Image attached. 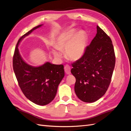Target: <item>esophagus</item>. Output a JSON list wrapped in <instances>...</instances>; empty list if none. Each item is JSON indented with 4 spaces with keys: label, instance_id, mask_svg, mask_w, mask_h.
Returning a JSON list of instances; mask_svg holds the SVG:
<instances>
[{
    "label": "esophagus",
    "instance_id": "obj_1",
    "mask_svg": "<svg viewBox=\"0 0 131 131\" xmlns=\"http://www.w3.org/2000/svg\"><path fill=\"white\" fill-rule=\"evenodd\" d=\"M64 69H65V71L66 74L69 75L71 73V68H70L69 65H65L64 67Z\"/></svg>",
    "mask_w": 131,
    "mask_h": 131
}]
</instances>
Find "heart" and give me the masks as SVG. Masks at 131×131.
Segmentation results:
<instances>
[{
	"label": "heart",
	"mask_w": 131,
	"mask_h": 131,
	"mask_svg": "<svg viewBox=\"0 0 131 131\" xmlns=\"http://www.w3.org/2000/svg\"><path fill=\"white\" fill-rule=\"evenodd\" d=\"M88 36L83 30H78L75 29L63 32L60 34L56 40V46L52 52L56 58H60L61 53L60 50L65 49V55L71 60H78L84 55Z\"/></svg>",
	"instance_id": "obj_1"
}]
</instances>
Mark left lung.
Returning <instances> with one entry per match:
<instances>
[{"label": "left lung", "instance_id": "obj_1", "mask_svg": "<svg viewBox=\"0 0 131 131\" xmlns=\"http://www.w3.org/2000/svg\"><path fill=\"white\" fill-rule=\"evenodd\" d=\"M116 58L112 40L97 26V34L84 55L73 62L75 92L85 102H93L105 94L111 81Z\"/></svg>", "mask_w": 131, "mask_h": 131}]
</instances>
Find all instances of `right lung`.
Masks as SVG:
<instances>
[{"mask_svg": "<svg viewBox=\"0 0 131 131\" xmlns=\"http://www.w3.org/2000/svg\"><path fill=\"white\" fill-rule=\"evenodd\" d=\"M41 26L34 28L19 39L13 56V66L19 86L26 97L36 105L44 106L55 98L65 75L63 66L49 62L38 67L29 65L23 60L18 49L21 40Z\"/></svg>", "mask_w": 131, "mask_h": 131, "instance_id": "obj_1", "label": "right lung"}]
</instances>
